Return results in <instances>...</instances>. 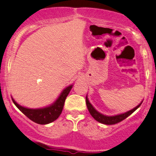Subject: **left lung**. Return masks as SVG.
I'll use <instances>...</instances> for the list:
<instances>
[{
	"instance_id": "left-lung-1",
	"label": "left lung",
	"mask_w": 156,
	"mask_h": 156,
	"mask_svg": "<svg viewBox=\"0 0 156 156\" xmlns=\"http://www.w3.org/2000/svg\"><path fill=\"white\" fill-rule=\"evenodd\" d=\"M142 102L143 101H141L136 107H135V108L132 109V110H130L128 111V112L123 113V114H117V115H114V116H106V115H104V114H101V113H100L99 112H98V111L93 107V105L91 104L90 102L89 101V99L88 98H87V96L86 97V103H87V108H88L89 112L90 113L91 115H92V117L94 118L95 120L105 125L117 124V123L119 122L122 121L123 119H126L128 116H130L132 113H133L139 106H140L141 103H142Z\"/></svg>"
}]
</instances>
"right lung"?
<instances>
[{"label": "right lung", "mask_w": 156, "mask_h": 156, "mask_svg": "<svg viewBox=\"0 0 156 156\" xmlns=\"http://www.w3.org/2000/svg\"><path fill=\"white\" fill-rule=\"evenodd\" d=\"M73 85L68 86L62 91L60 95L54 103L48 106L40 108H28L19 105L13 98H12L14 104L31 120L40 125L49 124L57 119L62 114L66 98L73 88Z\"/></svg>", "instance_id": "add662e5"}]
</instances>
